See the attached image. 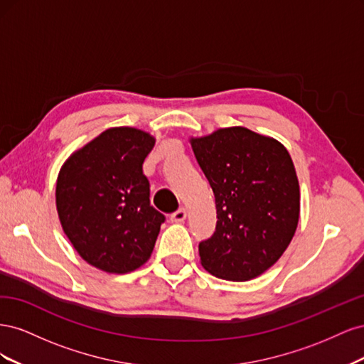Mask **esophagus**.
Instances as JSON below:
<instances>
[{
  "label": "esophagus",
  "mask_w": 364,
  "mask_h": 364,
  "mask_svg": "<svg viewBox=\"0 0 364 364\" xmlns=\"http://www.w3.org/2000/svg\"><path fill=\"white\" fill-rule=\"evenodd\" d=\"M186 215H188V213H186V209H185V208H181V209H178V211H176L174 214H171V222L181 223V222H183V220L186 218Z\"/></svg>",
  "instance_id": "1"
}]
</instances>
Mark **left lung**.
I'll return each instance as SVG.
<instances>
[{"mask_svg": "<svg viewBox=\"0 0 364 364\" xmlns=\"http://www.w3.org/2000/svg\"><path fill=\"white\" fill-rule=\"evenodd\" d=\"M215 197L214 235L199 245L200 264L217 278L249 281L277 262L296 232L301 191L290 153L246 127L190 138Z\"/></svg>", "mask_w": 364, "mask_h": 364, "instance_id": "obj_1", "label": "left lung"}]
</instances>
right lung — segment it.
Here are the masks:
<instances>
[{
    "mask_svg": "<svg viewBox=\"0 0 364 364\" xmlns=\"http://www.w3.org/2000/svg\"><path fill=\"white\" fill-rule=\"evenodd\" d=\"M156 139L111 127L63 162L56 208L65 235L95 269L123 274L146 264L165 217L150 205L142 162Z\"/></svg>",
    "mask_w": 364,
    "mask_h": 364,
    "instance_id": "obj_1",
    "label": "right lung"
}]
</instances>
